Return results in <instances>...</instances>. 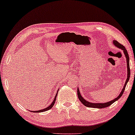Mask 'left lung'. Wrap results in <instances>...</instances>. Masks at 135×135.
<instances>
[{
  "label": "left lung",
  "mask_w": 135,
  "mask_h": 135,
  "mask_svg": "<svg viewBox=\"0 0 135 135\" xmlns=\"http://www.w3.org/2000/svg\"><path fill=\"white\" fill-rule=\"evenodd\" d=\"M113 43H114V45L116 46V47H117L118 48H119V49L123 50V52H124V54L125 55V56H126L127 62V72H128V74H127V80H126V82H125V83L124 86H123V88L122 90L121 93H120V95L119 96H118V97L116 98L115 99H113V100L110 101H109V102L106 103H91L88 102V101H86L85 99H84V98H83L80 95V91H79V90L78 89V88H77V95H78V98H79V100L81 101V103H82V104L84 105V106H85L86 107H88V108H99V109H101V108H106V107L109 106L112 104H113V103L115 102V101H117V99H119L122 96L123 92H124V91H125V87H126L127 82H128L129 79H130V64H129V56H128V52H127V50H126V49H125V47H124V46L122 45L121 44H120L119 42L117 41V40H114Z\"/></svg>",
  "instance_id": "8db88e82"
}]
</instances>
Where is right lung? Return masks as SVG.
I'll list each match as a JSON object with an SVG mask.
<instances>
[{
  "mask_svg": "<svg viewBox=\"0 0 135 135\" xmlns=\"http://www.w3.org/2000/svg\"><path fill=\"white\" fill-rule=\"evenodd\" d=\"M57 95H58V93H56V96H55V99H53V101L52 102V103H51V104L50 105V106H49V107H48V108H45V109H42V110H36V111H34V112H41L47 111V110H49V109H51V108H52V107L53 106V105L55 104V101H56V98ZM31 112H33V111H31Z\"/></svg>",
  "mask_w": 135,
  "mask_h": 135,
  "instance_id": "right-lung-1",
  "label": "right lung"
}]
</instances>
